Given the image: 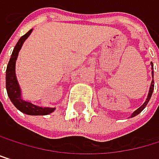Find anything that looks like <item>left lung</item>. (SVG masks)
Listing matches in <instances>:
<instances>
[{
	"label": "left lung",
	"instance_id": "8db88e82",
	"mask_svg": "<svg viewBox=\"0 0 159 159\" xmlns=\"http://www.w3.org/2000/svg\"><path fill=\"white\" fill-rule=\"evenodd\" d=\"M151 66H152V77L154 78V65H152V63H151ZM154 88H155V84H154V79H152V83H151V86H150L149 93H148V96H147L146 101L144 102V104H143V105H142L141 107H139L136 111H134L131 114V116H130V117H134V116H135V115L139 114L140 112H141V111L145 109V107L147 106L148 102L150 101V99H151V97H152V91H154Z\"/></svg>",
	"mask_w": 159,
	"mask_h": 159
}]
</instances>
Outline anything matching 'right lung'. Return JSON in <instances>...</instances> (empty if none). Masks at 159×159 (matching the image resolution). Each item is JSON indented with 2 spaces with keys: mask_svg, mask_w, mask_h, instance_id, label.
<instances>
[{
  "mask_svg": "<svg viewBox=\"0 0 159 159\" xmlns=\"http://www.w3.org/2000/svg\"><path fill=\"white\" fill-rule=\"evenodd\" d=\"M32 29H30L27 33H25L24 36L20 38L16 44L10 60L8 62L7 72H5V86H7V95L10 99V101L13 103V105L19 110L20 111L28 114V115H47L54 111L55 108H48V107H40L37 105H34L31 102L24 100L22 97V90L21 87L19 85V82L17 80L15 66H16V60L18 58V54L21 50L23 44L25 41L28 38V36L31 34Z\"/></svg>",
  "mask_w": 159,
  "mask_h": 159,
  "instance_id": "right-lung-1",
  "label": "right lung"
}]
</instances>
